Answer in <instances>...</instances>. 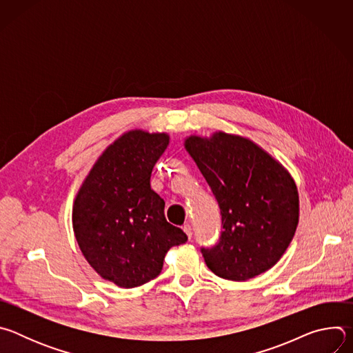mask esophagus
Wrapping results in <instances>:
<instances>
[{
  "label": "esophagus",
  "mask_w": 353,
  "mask_h": 353,
  "mask_svg": "<svg viewBox=\"0 0 353 353\" xmlns=\"http://www.w3.org/2000/svg\"><path fill=\"white\" fill-rule=\"evenodd\" d=\"M183 230L185 232V234H187V236H188V239L191 240V237H192V230H191V226L187 223V225H184V226H183Z\"/></svg>",
  "instance_id": "obj_1"
}]
</instances>
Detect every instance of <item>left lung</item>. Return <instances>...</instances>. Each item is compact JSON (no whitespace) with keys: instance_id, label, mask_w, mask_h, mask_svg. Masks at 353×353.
Wrapping results in <instances>:
<instances>
[{"instance_id":"obj_1","label":"left lung","mask_w":353,"mask_h":353,"mask_svg":"<svg viewBox=\"0 0 353 353\" xmlns=\"http://www.w3.org/2000/svg\"><path fill=\"white\" fill-rule=\"evenodd\" d=\"M185 149L221 210L218 241L201 247L208 268L229 281H247L274 267L299 222L293 179L260 146L237 135L190 137Z\"/></svg>"}]
</instances>
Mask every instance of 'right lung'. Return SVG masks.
Here are the masks:
<instances>
[{
    "label": "right lung",
    "instance_id": "1",
    "mask_svg": "<svg viewBox=\"0 0 353 353\" xmlns=\"http://www.w3.org/2000/svg\"><path fill=\"white\" fill-rule=\"evenodd\" d=\"M169 145L166 134L130 131L112 143L83 181L72 226L92 268L120 288L157 278L170 247L187 234L165 218L150 174Z\"/></svg>",
    "mask_w": 353,
    "mask_h": 353
}]
</instances>
